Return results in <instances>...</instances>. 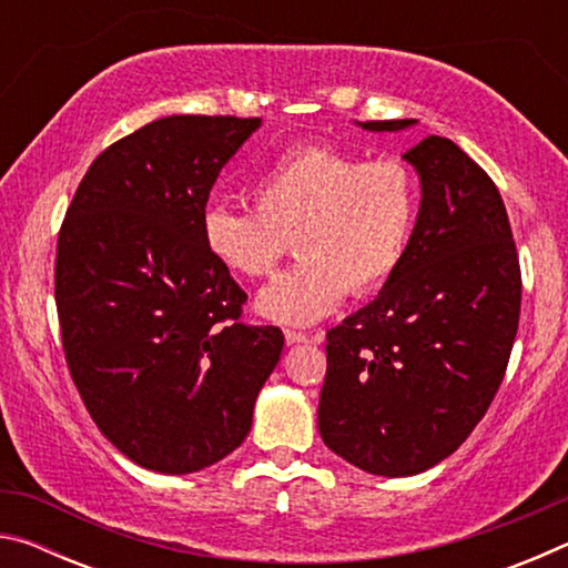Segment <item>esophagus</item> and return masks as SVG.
Masks as SVG:
<instances>
[{
    "label": "esophagus",
    "mask_w": 568,
    "mask_h": 568,
    "mask_svg": "<svg viewBox=\"0 0 568 568\" xmlns=\"http://www.w3.org/2000/svg\"><path fill=\"white\" fill-rule=\"evenodd\" d=\"M285 343L287 345H295V343H321V335H307L301 331H285Z\"/></svg>",
    "instance_id": "34e87169"
}]
</instances>
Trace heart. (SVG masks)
<instances>
[{
  "label": "heart",
  "instance_id": "heart-1",
  "mask_svg": "<svg viewBox=\"0 0 568 568\" xmlns=\"http://www.w3.org/2000/svg\"><path fill=\"white\" fill-rule=\"evenodd\" d=\"M255 207L215 200L200 215L207 255L240 277L271 275L295 237L301 255L257 295L267 321L311 325L345 295L386 285L408 253L418 215L413 172L311 142L283 152L253 185Z\"/></svg>",
  "mask_w": 568,
  "mask_h": 568
}]
</instances>
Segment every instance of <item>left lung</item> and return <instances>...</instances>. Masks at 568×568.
I'll list each match as a JSON object with an SVG mask.
<instances>
[{
    "instance_id": "obj_1",
    "label": "left lung",
    "mask_w": 568,
    "mask_h": 568,
    "mask_svg": "<svg viewBox=\"0 0 568 568\" xmlns=\"http://www.w3.org/2000/svg\"><path fill=\"white\" fill-rule=\"evenodd\" d=\"M403 158L423 192L408 253L376 301L325 335L318 406L325 446L390 478L436 466L470 436L501 386L521 313V265L494 180L438 134Z\"/></svg>"
}]
</instances>
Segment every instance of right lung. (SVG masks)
Here are the masks:
<instances>
[{
  "label": "right lung",
  "mask_w": 568,
  "mask_h": 568,
  "mask_svg": "<svg viewBox=\"0 0 568 568\" xmlns=\"http://www.w3.org/2000/svg\"><path fill=\"white\" fill-rule=\"evenodd\" d=\"M261 118L172 114L100 152L57 237L64 361L92 420L138 466L192 474L243 444L281 361L275 325L207 255L200 215Z\"/></svg>",
  "instance_id": "add662e5"
}]
</instances>
